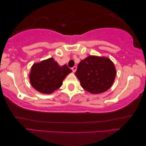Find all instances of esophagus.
I'll return each instance as SVG.
<instances>
[{
	"label": "esophagus",
	"mask_w": 146,
	"mask_h": 146,
	"mask_svg": "<svg viewBox=\"0 0 146 146\" xmlns=\"http://www.w3.org/2000/svg\"><path fill=\"white\" fill-rule=\"evenodd\" d=\"M72 71L74 72H75L76 71V70H77V67H76V66H73L72 68Z\"/></svg>",
	"instance_id": "esophagus-1"
}]
</instances>
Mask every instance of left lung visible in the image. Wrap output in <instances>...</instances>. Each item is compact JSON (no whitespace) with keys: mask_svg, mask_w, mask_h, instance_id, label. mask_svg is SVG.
<instances>
[{"mask_svg":"<svg viewBox=\"0 0 146 146\" xmlns=\"http://www.w3.org/2000/svg\"><path fill=\"white\" fill-rule=\"evenodd\" d=\"M116 74L111 59L89 56L78 64L75 74L85 90L92 94H100L111 88Z\"/></svg>","mask_w":146,"mask_h":146,"instance_id":"8db88e82","label":"left lung"}]
</instances>
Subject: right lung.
Masks as SVG:
<instances>
[{"label": "right lung", "instance_id": "right-lung-1", "mask_svg": "<svg viewBox=\"0 0 146 146\" xmlns=\"http://www.w3.org/2000/svg\"><path fill=\"white\" fill-rule=\"evenodd\" d=\"M71 72L66 64L59 66L54 58H49L33 64L30 73L31 85L37 91L50 94L61 87Z\"/></svg>", "mask_w": 146, "mask_h": 146}]
</instances>
